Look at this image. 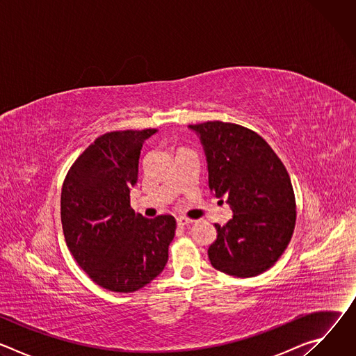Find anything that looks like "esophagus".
I'll use <instances>...</instances> for the list:
<instances>
[{
	"label": "esophagus",
	"instance_id": "esophagus-1",
	"mask_svg": "<svg viewBox=\"0 0 356 356\" xmlns=\"http://www.w3.org/2000/svg\"><path fill=\"white\" fill-rule=\"evenodd\" d=\"M194 221L190 220V218H184V217H179L177 218V225L179 227H184V225H188V224H193Z\"/></svg>",
	"mask_w": 356,
	"mask_h": 356
}]
</instances>
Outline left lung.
<instances>
[{"label":"left lung","mask_w":356,"mask_h":356,"mask_svg":"<svg viewBox=\"0 0 356 356\" xmlns=\"http://www.w3.org/2000/svg\"><path fill=\"white\" fill-rule=\"evenodd\" d=\"M204 147L209 187L227 195L234 216L216 224L211 265L227 275L252 277L272 268L287 248L296 224L290 176L269 143L245 127L209 121L188 125Z\"/></svg>","instance_id":"obj_1"}]
</instances>
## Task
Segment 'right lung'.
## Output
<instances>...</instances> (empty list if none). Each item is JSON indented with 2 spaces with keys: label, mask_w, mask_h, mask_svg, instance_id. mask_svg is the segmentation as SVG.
<instances>
[{
  "label": "right lung",
  "mask_w": 356,
  "mask_h": 356,
  "mask_svg": "<svg viewBox=\"0 0 356 356\" xmlns=\"http://www.w3.org/2000/svg\"><path fill=\"white\" fill-rule=\"evenodd\" d=\"M156 129L98 136L69 169L60 216L69 250L98 286L132 293L162 273L175 238L172 216L145 218L129 204L143 142Z\"/></svg>",
  "instance_id": "1"
}]
</instances>
